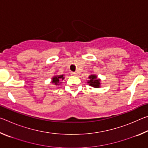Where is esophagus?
<instances>
[{
    "label": "esophagus",
    "instance_id": "obj_1",
    "mask_svg": "<svg viewBox=\"0 0 148 148\" xmlns=\"http://www.w3.org/2000/svg\"><path fill=\"white\" fill-rule=\"evenodd\" d=\"M71 75H73V76H76V75H77V74H76V72H71Z\"/></svg>",
    "mask_w": 148,
    "mask_h": 148
}]
</instances>
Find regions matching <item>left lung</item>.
Wrapping results in <instances>:
<instances>
[{
  "label": "left lung",
  "instance_id": "1",
  "mask_svg": "<svg viewBox=\"0 0 148 148\" xmlns=\"http://www.w3.org/2000/svg\"><path fill=\"white\" fill-rule=\"evenodd\" d=\"M89 80L87 81V84H88L90 86L95 88H99L101 85V80L100 78L97 77L96 74H90L89 77Z\"/></svg>",
  "mask_w": 148,
  "mask_h": 148
}]
</instances>
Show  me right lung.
Wrapping results in <instances>:
<instances>
[{
  "instance_id": "1",
  "label": "right lung",
  "mask_w": 148,
  "mask_h": 148,
  "mask_svg": "<svg viewBox=\"0 0 148 148\" xmlns=\"http://www.w3.org/2000/svg\"><path fill=\"white\" fill-rule=\"evenodd\" d=\"M64 75H56L51 78V84L54 85V86H59L62 81L64 79Z\"/></svg>"
}]
</instances>
